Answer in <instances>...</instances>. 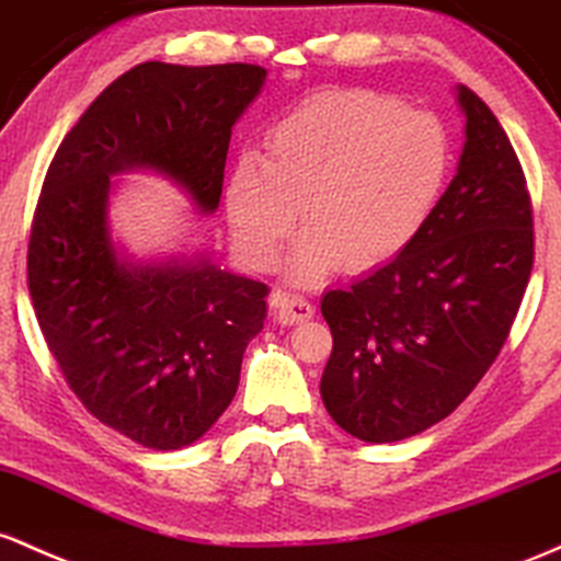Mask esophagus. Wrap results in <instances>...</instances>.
I'll list each match as a JSON object with an SVG mask.
<instances>
[{
    "label": "esophagus",
    "instance_id": "esophagus-1",
    "mask_svg": "<svg viewBox=\"0 0 561 561\" xmlns=\"http://www.w3.org/2000/svg\"><path fill=\"white\" fill-rule=\"evenodd\" d=\"M273 307L275 314L283 325H294V323H305L314 314V307L307 301L305 297H297V294L288 291H275L273 294Z\"/></svg>",
    "mask_w": 561,
    "mask_h": 561
}]
</instances>
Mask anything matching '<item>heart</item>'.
I'll list each match as a JSON object with an SVG mask.
<instances>
[{
    "mask_svg": "<svg viewBox=\"0 0 561 561\" xmlns=\"http://www.w3.org/2000/svg\"><path fill=\"white\" fill-rule=\"evenodd\" d=\"M453 172L448 124L374 90L301 100L267 129L262 159L241 156L225 185L238 247L256 267L278 260L301 225L288 273L314 283L342 264L365 273L424 230Z\"/></svg>",
    "mask_w": 561,
    "mask_h": 561,
    "instance_id": "1",
    "label": "heart"
}]
</instances>
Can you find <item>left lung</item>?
<instances>
[{
    "mask_svg": "<svg viewBox=\"0 0 561 561\" xmlns=\"http://www.w3.org/2000/svg\"><path fill=\"white\" fill-rule=\"evenodd\" d=\"M458 105L467 142L430 222L392 262L320 301L333 336L320 398L363 443H398L450 416L499 357L530 280L522 163L469 87Z\"/></svg>",
    "mask_w": 561,
    "mask_h": 561,
    "instance_id": "obj_1",
    "label": "left lung"
}]
</instances>
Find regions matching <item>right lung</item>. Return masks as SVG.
Segmentation results:
<instances>
[{
  "mask_svg": "<svg viewBox=\"0 0 561 561\" xmlns=\"http://www.w3.org/2000/svg\"><path fill=\"white\" fill-rule=\"evenodd\" d=\"M264 77L251 62H140L98 94L44 178L28 241L44 342L87 411L142 448H185L222 416L270 288L206 256L129 262L111 241V178L153 169L211 214L232 124Z\"/></svg>",
  "mask_w": 561,
  "mask_h": 561,
  "instance_id": "add662e5",
  "label": "right lung"
}]
</instances>
